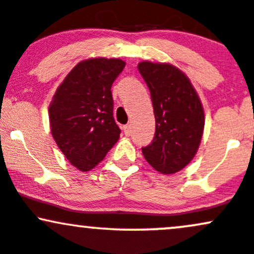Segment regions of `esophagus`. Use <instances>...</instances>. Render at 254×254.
Here are the masks:
<instances>
[{
	"label": "esophagus",
	"instance_id": "obj_1",
	"mask_svg": "<svg viewBox=\"0 0 254 254\" xmlns=\"http://www.w3.org/2000/svg\"><path fill=\"white\" fill-rule=\"evenodd\" d=\"M123 130H124V133H125V135L129 136V135H130V132H131V125H130V124L124 125V127H123Z\"/></svg>",
	"mask_w": 254,
	"mask_h": 254
}]
</instances>
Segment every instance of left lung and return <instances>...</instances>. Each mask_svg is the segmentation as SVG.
Returning a JSON list of instances; mask_svg holds the SVG:
<instances>
[{
  "instance_id": "obj_1",
  "label": "left lung",
  "mask_w": 254,
  "mask_h": 254,
  "mask_svg": "<svg viewBox=\"0 0 254 254\" xmlns=\"http://www.w3.org/2000/svg\"><path fill=\"white\" fill-rule=\"evenodd\" d=\"M137 68L149 88L155 117L154 138L142 153L158 172L176 174L199 149L205 127L204 107L189 78L176 66L141 61Z\"/></svg>"
}]
</instances>
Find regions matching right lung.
<instances>
[{
    "label": "right lung",
    "instance_id": "add662e5",
    "mask_svg": "<svg viewBox=\"0 0 254 254\" xmlns=\"http://www.w3.org/2000/svg\"><path fill=\"white\" fill-rule=\"evenodd\" d=\"M124 66L121 59L80 61L53 96L49 105L53 138L79 171L95 168L119 140L111 88Z\"/></svg>",
    "mask_w": 254,
    "mask_h": 254
}]
</instances>
